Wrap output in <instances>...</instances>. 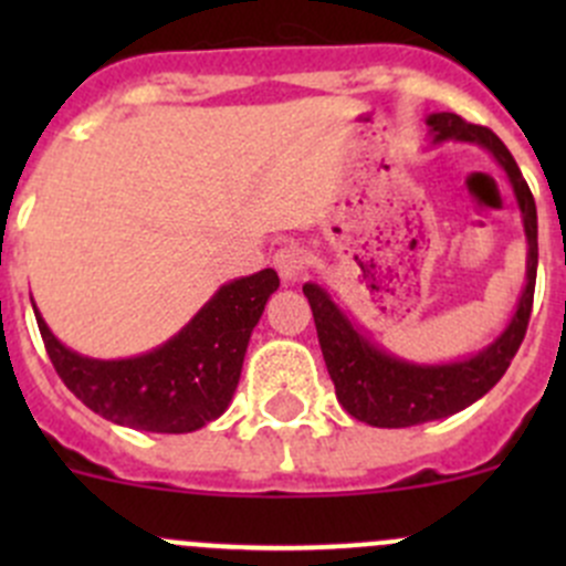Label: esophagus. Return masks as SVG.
Returning <instances> with one entry per match:
<instances>
[{"mask_svg":"<svg viewBox=\"0 0 566 566\" xmlns=\"http://www.w3.org/2000/svg\"><path fill=\"white\" fill-rule=\"evenodd\" d=\"M304 265H306V254L301 247H284L279 249L276 254H273V268L279 271V276H282V282L293 284L295 279H301V273H304Z\"/></svg>","mask_w":566,"mask_h":566,"instance_id":"34e87169","label":"esophagus"}]
</instances>
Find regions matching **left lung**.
Masks as SVG:
<instances>
[{
    "mask_svg": "<svg viewBox=\"0 0 566 566\" xmlns=\"http://www.w3.org/2000/svg\"><path fill=\"white\" fill-rule=\"evenodd\" d=\"M430 128V145L441 142H468L488 150L504 169L512 193L521 208L523 232H526V284L517 298L515 315L506 328L479 353L441 364H419L399 358L380 347L350 312L342 310L328 287L317 282L304 284L315 315L319 350L334 380L336 399L342 408L369 427H413L424 421L447 419L468 405L482 399L504 378L506 367L515 358L526 336L531 304L536 284V205L523 180L515 158L504 142L482 125H471L452 112H432L424 117Z\"/></svg>",
    "mask_w": 566,
    "mask_h": 566,
    "instance_id": "1",
    "label": "left lung"
}]
</instances>
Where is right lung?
Here are the masks:
<instances>
[{"label":"right lung","instance_id":"obj_1","mask_svg":"<svg viewBox=\"0 0 566 566\" xmlns=\"http://www.w3.org/2000/svg\"><path fill=\"white\" fill-rule=\"evenodd\" d=\"M276 290L273 268L232 279L164 345L130 358L82 356L56 339L35 304L32 310L56 375L90 410L130 430L177 436L230 408L251 331Z\"/></svg>","mask_w":566,"mask_h":566}]
</instances>
